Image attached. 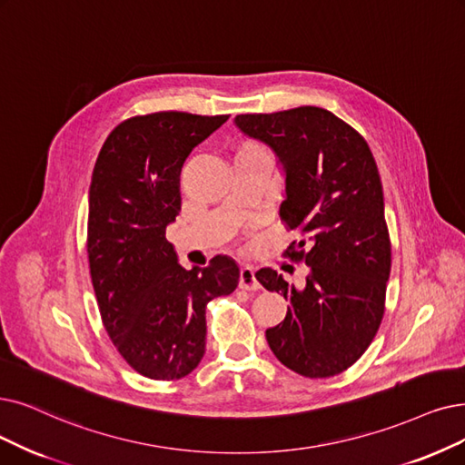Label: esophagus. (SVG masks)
Returning a JSON list of instances; mask_svg holds the SVG:
<instances>
[{
	"mask_svg": "<svg viewBox=\"0 0 465 465\" xmlns=\"http://www.w3.org/2000/svg\"><path fill=\"white\" fill-rule=\"evenodd\" d=\"M240 288L248 290V292L259 290L255 271L252 267H242V269H240Z\"/></svg>",
	"mask_w": 465,
	"mask_h": 465,
	"instance_id": "34e87169",
	"label": "esophagus"
}]
</instances>
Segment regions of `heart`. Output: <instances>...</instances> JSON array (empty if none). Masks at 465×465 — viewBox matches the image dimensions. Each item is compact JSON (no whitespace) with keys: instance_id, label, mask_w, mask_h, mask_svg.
Here are the masks:
<instances>
[{"instance_id":"b5f03b06","label":"heart","mask_w":465,"mask_h":465,"mask_svg":"<svg viewBox=\"0 0 465 465\" xmlns=\"http://www.w3.org/2000/svg\"><path fill=\"white\" fill-rule=\"evenodd\" d=\"M250 146H253V144H250Z\"/></svg>"}]
</instances>
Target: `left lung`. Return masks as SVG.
<instances>
[{"label":"left lung","mask_w":465,"mask_h":465,"mask_svg":"<svg viewBox=\"0 0 465 465\" xmlns=\"http://www.w3.org/2000/svg\"><path fill=\"white\" fill-rule=\"evenodd\" d=\"M234 124L278 156L286 175L278 213L302 232L286 255L309 267L300 290L269 267L255 272L263 288L290 302L286 319L265 331L267 343L300 376L341 374L376 336L391 271L372 151L357 129L319 106L238 114Z\"/></svg>","instance_id":"obj_1"}]
</instances>
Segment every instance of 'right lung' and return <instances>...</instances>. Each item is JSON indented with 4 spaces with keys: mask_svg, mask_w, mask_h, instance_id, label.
<instances>
[{
    "mask_svg": "<svg viewBox=\"0 0 465 465\" xmlns=\"http://www.w3.org/2000/svg\"><path fill=\"white\" fill-rule=\"evenodd\" d=\"M229 120L154 113L116 125L93 168L87 257L110 340L151 380L189 376L206 352V305L236 290L234 259L183 269L165 238L181 212L179 175L193 148Z\"/></svg>",
    "mask_w": 465,
    "mask_h": 465,
    "instance_id": "right-lung-1",
    "label": "right lung"
}]
</instances>
